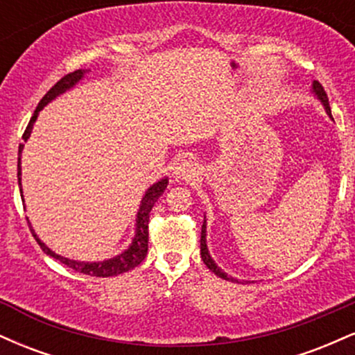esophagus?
<instances>
[{
  "instance_id": "1",
  "label": "esophagus",
  "mask_w": 355,
  "mask_h": 355,
  "mask_svg": "<svg viewBox=\"0 0 355 355\" xmlns=\"http://www.w3.org/2000/svg\"><path fill=\"white\" fill-rule=\"evenodd\" d=\"M173 175H175V178H178V180L191 182V180H195V178H198L200 172H198V165L195 164V162L183 160L177 166H175Z\"/></svg>"
}]
</instances>
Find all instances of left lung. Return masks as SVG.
<instances>
[{
    "label": "left lung",
    "mask_w": 355,
    "mask_h": 355,
    "mask_svg": "<svg viewBox=\"0 0 355 355\" xmlns=\"http://www.w3.org/2000/svg\"><path fill=\"white\" fill-rule=\"evenodd\" d=\"M313 92L317 93V96H319V98L322 100V103H324L325 110H327V113H329V115H331V107H329L327 93H325V89L322 88V85L319 83V81H313ZM205 229H207V227H205V223H203V225H202V237H200V248H202V254L200 255H202L203 263H205V266L209 267L215 275L222 277V279H225V280H234V279H232V277L227 275L225 272H222V268H218L217 266H215V262H214V260H211V257L209 254V248H207V242H205Z\"/></svg>",
    "instance_id": "obj_1"
}]
</instances>
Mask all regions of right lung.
Returning <instances> with one entry per match:
<instances>
[{
    "mask_svg": "<svg viewBox=\"0 0 355 355\" xmlns=\"http://www.w3.org/2000/svg\"><path fill=\"white\" fill-rule=\"evenodd\" d=\"M85 70H76V71H71L68 73V75H64L63 78L56 81L55 85L50 88V92L46 93V95L43 96L42 101L38 103V107H36L33 116H31L30 123H28L26 130H24L23 133V141L28 140V137H30L31 133V128H33V123L36 120V116H38V112L42 110L44 105L48 103V101H51L55 96H58L60 93L67 92L68 88H71L73 85L78 81L81 76H83ZM21 150H23V144H19V157H21ZM19 175H21V168H19V158H18V182H19V191H21V178H19ZM166 185H168V180H162L158 183H155L148 189V191L145 193L144 200H141V205H140V210H138V220H137V235L135 239H133V243L130 245V248L126 252H123L121 255L115 257V259H110V260H105V262H95V263H88V262H76V260H70V259H64V257H60L56 255L55 252H51L50 248H48L44 243L36 237L35 230L31 229L30 225V230L31 234H33V237L36 242H38V245L42 247V250L44 254H48L53 259L60 260L61 263H64L67 267L73 268V270L76 272H81V274L85 275H92V277H113V275H118V274H123V272H128L132 270V268H135L137 266H140L141 262H144V259L146 257V252H148V220H150V211H152L155 202L158 200V197H160L162 193H164V190L166 189Z\"/></svg>",
    "mask_w": 355,
    "mask_h": 355,
    "instance_id": "obj_1",
    "label": "right lung"
}]
</instances>
